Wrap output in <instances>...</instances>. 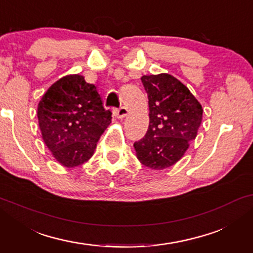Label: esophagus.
Instances as JSON below:
<instances>
[{"label": "esophagus", "mask_w": 253, "mask_h": 253, "mask_svg": "<svg viewBox=\"0 0 253 253\" xmlns=\"http://www.w3.org/2000/svg\"><path fill=\"white\" fill-rule=\"evenodd\" d=\"M127 113H129V110H127L126 107H120V108L117 109H114V116L116 117V119H123V117H126L127 115Z\"/></svg>", "instance_id": "obj_1"}]
</instances>
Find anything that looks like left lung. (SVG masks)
<instances>
[{"instance_id": "obj_1", "label": "left lung", "mask_w": 253, "mask_h": 253, "mask_svg": "<svg viewBox=\"0 0 253 253\" xmlns=\"http://www.w3.org/2000/svg\"><path fill=\"white\" fill-rule=\"evenodd\" d=\"M148 96L150 126L133 144L141 164L161 170L175 165L197 137L203 107L178 79L168 74L141 77Z\"/></svg>"}]
</instances>
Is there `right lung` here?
<instances>
[{"mask_svg":"<svg viewBox=\"0 0 253 253\" xmlns=\"http://www.w3.org/2000/svg\"><path fill=\"white\" fill-rule=\"evenodd\" d=\"M42 139L53 157L67 168L91 159L100 136L112 122L95 85L81 75L54 83L38 105Z\"/></svg>","mask_w":253,"mask_h":253,"instance_id":"1","label":"right lung"}]
</instances>
